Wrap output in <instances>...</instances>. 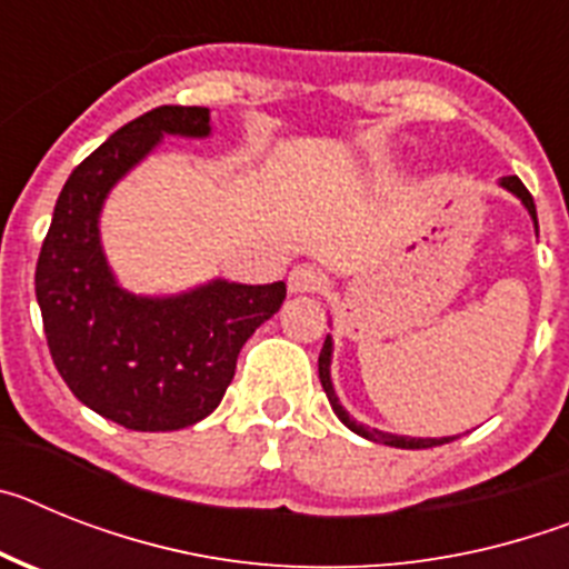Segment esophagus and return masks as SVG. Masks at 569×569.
I'll return each instance as SVG.
<instances>
[{"instance_id":"34e87169","label":"esophagus","mask_w":569,"mask_h":569,"mask_svg":"<svg viewBox=\"0 0 569 569\" xmlns=\"http://www.w3.org/2000/svg\"><path fill=\"white\" fill-rule=\"evenodd\" d=\"M321 284H325V270L310 264V261L296 264L288 276V288L293 293H316V290H321Z\"/></svg>"}]
</instances>
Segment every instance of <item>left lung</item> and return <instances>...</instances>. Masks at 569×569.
Instances as JSON below:
<instances>
[{
	"mask_svg": "<svg viewBox=\"0 0 569 569\" xmlns=\"http://www.w3.org/2000/svg\"><path fill=\"white\" fill-rule=\"evenodd\" d=\"M501 184H505L510 193H516L525 202V208L530 210L532 216V222H536V204H532V196L530 190L521 184L519 176H507V179H501ZM536 228H539V222H536ZM330 339H325V347H321V353H319V379H321V387H325V393H328L330 399V407L336 410V416H339L341 421H345L353 433L365 436V439L370 441H379V445H390V447H405V450H425V447H436V445H447V441H453V439H407V436H390V433H381V430H370V427L365 425H356L350 416H347L345 407L339 405V396H336L333 390V381H330Z\"/></svg>",
	"mask_w": 569,
	"mask_h": 569,
	"instance_id": "obj_1",
	"label": "left lung"
}]
</instances>
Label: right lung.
Listing matches in <instances>:
<instances>
[{
	"instance_id": "1",
	"label": "right lung",
	"mask_w": 569,
	"mask_h": 569,
	"mask_svg": "<svg viewBox=\"0 0 569 569\" xmlns=\"http://www.w3.org/2000/svg\"><path fill=\"white\" fill-rule=\"evenodd\" d=\"M164 133L208 136L210 110L162 104L77 164L37 261V299L59 376L82 405L128 430L202 421L233 381L244 341L284 301V281L216 279L173 299L124 293L99 244L104 196Z\"/></svg>"
}]
</instances>
